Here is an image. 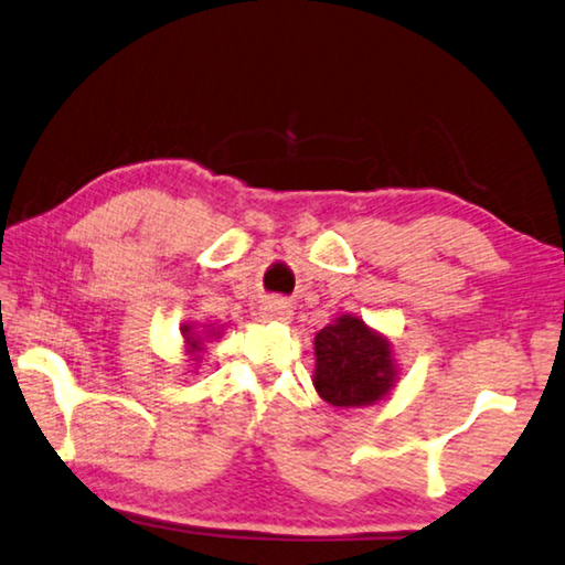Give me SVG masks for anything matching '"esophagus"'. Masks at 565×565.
<instances>
[{"mask_svg": "<svg viewBox=\"0 0 565 565\" xmlns=\"http://www.w3.org/2000/svg\"><path fill=\"white\" fill-rule=\"evenodd\" d=\"M291 315H294L291 303L286 299H279V297L264 301V307H262V319H266V321H289Z\"/></svg>", "mask_w": 565, "mask_h": 565, "instance_id": "obj_1", "label": "esophagus"}]
</instances>
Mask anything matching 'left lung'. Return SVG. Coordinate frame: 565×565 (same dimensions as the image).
Masks as SVG:
<instances>
[{
    "label": "left lung",
    "mask_w": 565,
    "mask_h": 565,
    "mask_svg": "<svg viewBox=\"0 0 565 565\" xmlns=\"http://www.w3.org/2000/svg\"><path fill=\"white\" fill-rule=\"evenodd\" d=\"M319 397L334 407L374 405L392 390L397 366L390 342L352 315L339 317L315 339Z\"/></svg>",
    "instance_id": "obj_1"
}]
</instances>
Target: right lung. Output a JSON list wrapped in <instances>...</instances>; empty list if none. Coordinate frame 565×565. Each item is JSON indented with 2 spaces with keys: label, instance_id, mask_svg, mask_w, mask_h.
Returning <instances> with one entry per match:
<instances>
[{
  "label": "right lung",
  "instance_id": "right-lung-1",
  "mask_svg": "<svg viewBox=\"0 0 565 565\" xmlns=\"http://www.w3.org/2000/svg\"><path fill=\"white\" fill-rule=\"evenodd\" d=\"M183 337H185V344H188V354H193V360L199 362L201 360V352H203V344L209 342V339L216 334V331H195L193 327H183Z\"/></svg>",
  "mask_w": 565,
  "mask_h": 565
}]
</instances>
